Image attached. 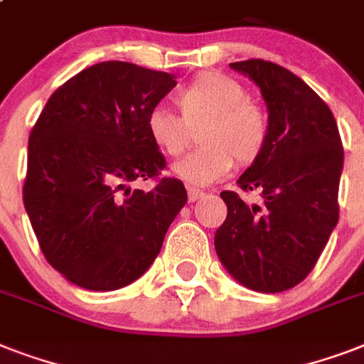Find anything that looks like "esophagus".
Masks as SVG:
<instances>
[{"instance_id":"1","label":"esophagus","mask_w":364,"mask_h":364,"mask_svg":"<svg viewBox=\"0 0 364 364\" xmlns=\"http://www.w3.org/2000/svg\"><path fill=\"white\" fill-rule=\"evenodd\" d=\"M187 194H188V202H196V200L204 198L205 196V193H202V191H198V188H193V187L187 188Z\"/></svg>"}]
</instances>
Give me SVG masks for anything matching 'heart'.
Wrapping results in <instances>:
<instances>
[{"mask_svg":"<svg viewBox=\"0 0 364 364\" xmlns=\"http://www.w3.org/2000/svg\"><path fill=\"white\" fill-rule=\"evenodd\" d=\"M181 117L166 107L147 115V134L162 153L177 156L191 141L188 126L198 128V147L171 166V173L193 187H204L259 159L268 137V122L247 98L242 82L223 73H202L176 94Z\"/></svg>","mask_w":364,"mask_h":364,"instance_id":"b5f03b06","label":"heart"}]
</instances>
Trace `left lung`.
Wrapping results in <instances>:
<instances>
[{
  "instance_id": "1",
  "label": "left lung",
  "mask_w": 364,
  "mask_h": 364,
  "mask_svg": "<svg viewBox=\"0 0 364 364\" xmlns=\"http://www.w3.org/2000/svg\"><path fill=\"white\" fill-rule=\"evenodd\" d=\"M230 68L260 88L268 109L264 149L238 179L264 204L223 191L228 213L215 251L243 287L282 293L310 274L338 223L344 149L328 105L300 77L264 60Z\"/></svg>"
}]
</instances>
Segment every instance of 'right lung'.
I'll list each match as a JSON object with an SVG mask.
<instances>
[{
	"label": "right lung",
	"mask_w": 364,
	"mask_h": 364,
	"mask_svg": "<svg viewBox=\"0 0 364 364\" xmlns=\"http://www.w3.org/2000/svg\"><path fill=\"white\" fill-rule=\"evenodd\" d=\"M176 75L128 62H100L48 98L28 141L24 208L48 264L90 291L141 277L187 204L179 179L153 191L166 160L147 134L149 111Z\"/></svg>",
	"instance_id": "add662e5"
}]
</instances>
